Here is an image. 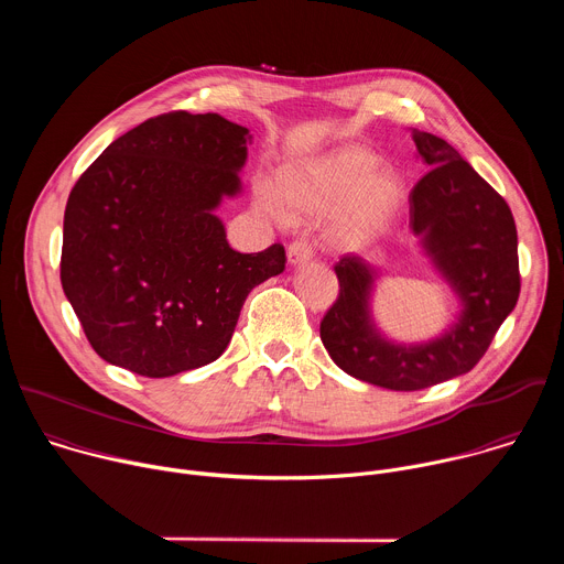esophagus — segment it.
Here are the masks:
<instances>
[{
    "mask_svg": "<svg viewBox=\"0 0 564 564\" xmlns=\"http://www.w3.org/2000/svg\"><path fill=\"white\" fill-rule=\"evenodd\" d=\"M310 259H312V248L307 240H292L288 246V261L292 265H301V263H307Z\"/></svg>",
    "mask_w": 564,
    "mask_h": 564,
    "instance_id": "esophagus-1",
    "label": "esophagus"
}]
</instances>
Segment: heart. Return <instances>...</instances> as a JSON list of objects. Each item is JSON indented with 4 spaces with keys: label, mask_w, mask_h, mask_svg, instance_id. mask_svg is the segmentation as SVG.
Segmentation results:
<instances>
[{
    "label": "heart",
    "mask_w": 564,
    "mask_h": 564,
    "mask_svg": "<svg viewBox=\"0 0 564 564\" xmlns=\"http://www.w3.org/2000/svg\"><path fill=\"white\" fill-rule=\"evenodd\" d=\"M379 160L364 147H346L310 163L283 167L274 194L259 187V212L283 220L335 216L328 229L330 243L359 250L375 240L394 214L404 185L392 170H377Z\"/></svg>",
    "instance_id": "1"
}]
</instances>
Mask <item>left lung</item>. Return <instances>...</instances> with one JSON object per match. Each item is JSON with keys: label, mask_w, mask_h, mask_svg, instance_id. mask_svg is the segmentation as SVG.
I'll return each mask as SVG.
<instances>
[{"label": "left lung", "mask_w": 564, "mask_h": 564, "mask_svg": "<svg viewBox=\"0 0 564 564\" xmlns=\"http://www.w3.org/2000/svg\"><path fill=\"white\" fill-rule=\"evenodd\" d=\"M413 140L431 170L409 196L411 227L462 303L457 321L429 344L388 341L370 316L377 270L357 254L335 265L339 296L321 321L333 361L388 390H422L468 372L520 296L518 231L507 200L446 140L420 129Z\"/></svg>", "instance_id": "8db88e82"}]
</instances>
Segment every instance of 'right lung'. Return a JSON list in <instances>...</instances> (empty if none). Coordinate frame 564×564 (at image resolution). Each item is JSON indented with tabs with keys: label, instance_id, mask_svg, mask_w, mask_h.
I'll list each match as a JSON object with an SVG mask.
<instances>
[{
	"label": "right lung",
	"instance_id": "add662e5",
	"mask_svg": "<svg viewBox=\"0 0 564 564\" xmlns=\"http://www.w3.org/2000/svg\"><path fill=\"white\" fill-rule=\"evenodd\" d=\"M250 140L218 113H163L70 189L59 279L105 361L153 379L216 361L252 288L285 270L281 243L240 254L214 214L240 194Z\"/></svg>",
	"mask_w": 564,
	"mask_h": 564
}]
</instances>
